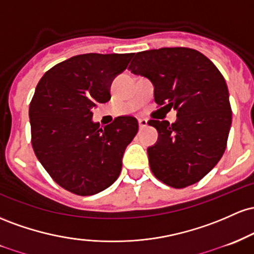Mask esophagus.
Listing matches in <instances>:
<instances>
[{
    "mask_svg": "<svg viewBox=\"0 0 254 254\" xmlns=\"http://www.w3.org/2000/svg\"><path fill=\"white\" fill-rule=\"evenodd\" d=\"M147 126V120L146 119H139V127L145 128Z\"/></svg>",
    "mask_w": 254,
    "mask_h": 254,
    "instance_id": "esophagus-1",
    "label": "esophagus"
}]
</instances>
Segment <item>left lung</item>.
<instances>
[{
  "mask_svg": "<svg viewBox=\"0 0 254 254\" xmlns=\"http://www.w3.org/2000/svg\"><path fill=\"white\" fill-rule=\"evenodd\" d=\"M128 69L147 78L155 102L176 110V120H150L158 132L147 147L153 175L174 189L204 178L218 163L232 126L229 92L223 75L206 56L190 48H161L135 54Z\"/></svg>",
  "mask_w": 254,
  "mask_h": 254,
  "instance_id": "left-lung-1",
  "label": "left lung"
}]
</instances>
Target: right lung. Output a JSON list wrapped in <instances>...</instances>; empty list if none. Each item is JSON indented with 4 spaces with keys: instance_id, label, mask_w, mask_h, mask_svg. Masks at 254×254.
<instances>
[{
    "instance_id": "add662e5",
    "label": "right lung",
    "mask_w": 254,
    "mask_h": 254,
    "mask_svg": "<svg viewBox=\"0 0 254 254\" xmlns=\"http://www.w3.org/2000/svg\"><path fill=\"white\" fill-rule=\"evenodd\" d=\"M133 54H84L50 68L30 104L31 141L56 184L78 195L102 192L119 178L122 156L138 132L132 116L104 128L92 109L110 99V86Z\"/></svg>"
}]
</instances>
